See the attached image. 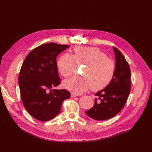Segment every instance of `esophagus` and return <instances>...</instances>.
I'll return each instance as SVG.
<instances>
[{"label": "esophagus", "mask_w": 152, "mask_h": 152, "mask_svg": "<svg viewBox=\"0 0 152 152\" xmlns=\"http://www.w3.org/2000/svg\"><path fill=\"white\" fill-rule=\"evenodd\" d=\"M77 94H74V93H72L71 94V97H77Z\"/></svg>", "instance_id": "1"}]
</instances>
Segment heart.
Segmentation results:
<instances>
[{"instance_id": "heart-1", "label": "heart", "mask_w": 152, "mask_h": 152, "mask_svg": "<svg viewBox=\"0 0 152 152\" xmlns=\"http://www.w3.org/2000/svg\"><path fill=\"white\" fill-rule=\"evenodd\" d=\"M74 53L62 55L57 61L60 74L65 77L70 76L77 64L86 65L83 75L84 77H72L64 81L66 89L75 94H81L92 87L99 91L107 87L114 77L116 65L107 58V55L98 48L78 46L74 48Z\"/></svg>"}]
</instances>
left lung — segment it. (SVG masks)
I'll list each match as a JSON object with an SVG mask.
<instances>
[{"instance_id": "left-lung-1", "label": "left lung", "mask_w": 152, "mask_h": 152, "mask_svg": "<svg viewBox=\"0 0 152 152\" xmlns=\"http://www.w3.org/2000/svg\"><path fill=\"white\" fill-rule=\"evenodd\" d=\"M116 58L114 77L105 89L95 94L99 100L86 113L95 120L102 121L116 116L124 107L131 91V70L124 55L113 47Z\"/></svg>"}]
</instances>
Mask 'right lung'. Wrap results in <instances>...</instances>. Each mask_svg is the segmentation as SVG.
Here are the masks:
<instances>
[{"label": "right lung", "instance_id": "add662e5", "mask_svg": "<svg viewBox=\"0 0 152 152\" xmlns=\"http://www.w3.org/2000/svg\"><path fill=\"white\" fill-rule=\"evenodd\" d=\"M69 47L52 42L42 44L32 50L22 64L18 84L23 104L31 116L41 121L57 116L63 100L70 97L66 89L52 90L61 83L57 57Z\"/></svg>", "mask_w": 152, "mask_h": 152}]
</instances>
